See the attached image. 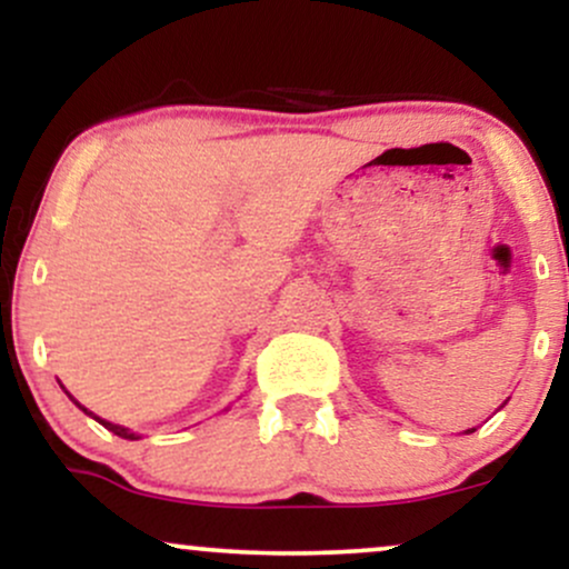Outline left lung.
<instances>
[{"label": "left lung", "mask_w": 569, "mask_h": 569, "mask_svg": "<svg viewBox=\"0 0 569 569\" xmlns=\"http://www.w3.org/2000/svg\"><path fill=\"white\" fill-rule=\"evenodd\" d=\"M466 433H473V428H471V430H466Z\"/></svg>", "instance_id": "left-lung-1"}]
</instances>
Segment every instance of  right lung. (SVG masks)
Returning a JSON list of instances; mask_svg holds the SVG:
<instances>
[{
    "instance_id": "add662e5",
    "label": "right lung",
    "mask_w": 569,
    "mask_h": 569,
    "mask_svg": "<svg viewBox=\"0 0 569 569\" xmlns=\"http://www.w3.org/2000/svg\"><path fill=\"white\" fill-rule=\"evenodd\" d=\"M71 398V396H69ZM71 401H74V398H71ZM77 403V401H74ZM77 407H80L82 411H84V415H90V417H93V420H98V422H101V426L103 428H107V430H112V433L114 436H120V439H130V441H136V439H139V433H130V430L128 428H122V426H114V422H109V420H101V417H96L93 415V411H88V409H84L82 407V403H77Z\"/></svg>"
}]
</instances>
